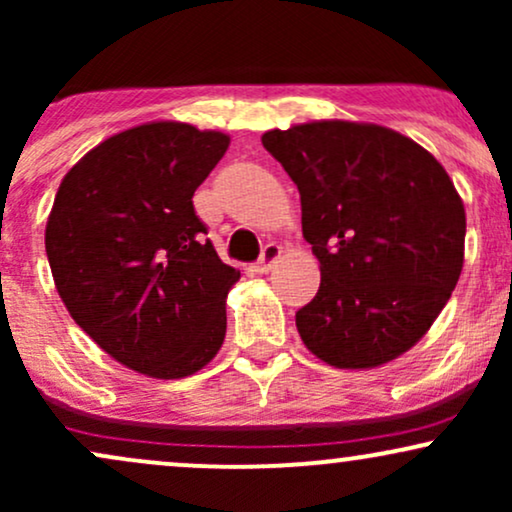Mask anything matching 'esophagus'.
Masks as SVG:
<instances>
[{
	"label": "esophagus",
	"instance_id": "esophagus-1",
	"mask_svg": "<svg viewBox=\"0 0 512 512\" xmlns=\"http://www.w3.org/2000/svg\"><path fill=\"white\" fill-rule=\"evenodd\" d=\"M281 245H276V243H267L264 245V250H262V257H260V262L255 264V272H260V274H267V272H272V267L276 262H279V257H281Z\"/></svg>",
	"mask_w": 512,
	"mask_h": 512
}]
</instances>
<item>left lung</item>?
Masks as SVG:
<instances>
[{
	"mask_svg": "<svg viewBox=\"0 0 512 512\" xmlns=\"http://www.w3.org/2000/svg\"><path fill=\"white\" fill-rule=\"evenodd\" d=\"M301 192L320 289L296 313L310 354L378 368L431 330L464 262V204L424 146L370 122L317 120L262 134Z\"/></svg>",
	"mask_w": 512,
	"mask_h": 512,
	"instance_id": "1",
	"label": "left lung"
}]
</instances>
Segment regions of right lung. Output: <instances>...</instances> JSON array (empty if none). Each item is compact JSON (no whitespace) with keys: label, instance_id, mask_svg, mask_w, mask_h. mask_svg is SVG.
<instances>
[{"label":"right lung","instance_id":"right-lung-1","mask_svg":"<svg viewBox=\"0 0 512 512\" xmlns=\"http://www.w3.org/2000/svg\"><path fill=\"white\" fill-rule=\"evenodd\" d=\"M231 137L187 122L113 134L60 182L45 226L52 279L76 325L129 370L178 380L226 337L240 279L204 238L192 195Z\"/></svg>","mask_w":512,"mask_h":512}]
</instances>
